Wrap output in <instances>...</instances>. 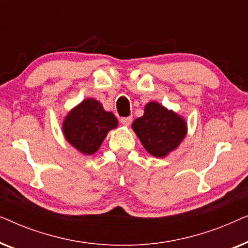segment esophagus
Wrapping results in <instances>:
<instances>
[{
	"label": "esophagus",
	"mask_w": 248,
	"mask_h": 248,
	"mask_svg": "<svg viewBox=\"0 0 248 248\" xmlns=\"http://www.w3.org/2000/svg\"><path fill=\"white\" fill-rule=\"evenodd\" d=\"M132 120H133V117L132 116H127V117H122L121 118V123L125 125V126H128L132 123Z\"/></svg>",
	"instance_id": "obj_1"
}]
</instances>
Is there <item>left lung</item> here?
Masks as SVG:
<instances>
[{"mask_svg": "<svg viewBox=\"0 0 248 248\" xmlns=\"http://www.w3.org/2000/svg\"><path fill=\"white\" fill-rule=\"evenodd\" d=\"M132 127L145 150L158 158L177 148L186 134L183 118L155 101L145 106L144 115L137 118Z\"/></svg>", "mask_w": 248, "mask_h": 248, "instance_id": "8db88e82", "label": "left lung"}]
</instances>
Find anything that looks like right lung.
<instances>
[{"label": "right lung", "mask_w": 248, "mask_h": 248, "mask_svg": "<svg viewBox=\"0 0 248 248\" xmlns=\"http://www.w3.org/2000/svg\"><path fill=\"white\" fill-rule=\"evenodd\" d=\"M117 123L113 113L104 110L99 101L90 98L70 111L64 121L63 132L74 148L84 155H93Z\"/></svg>", "instance_id": "right-lung-1"}]
</instances>
